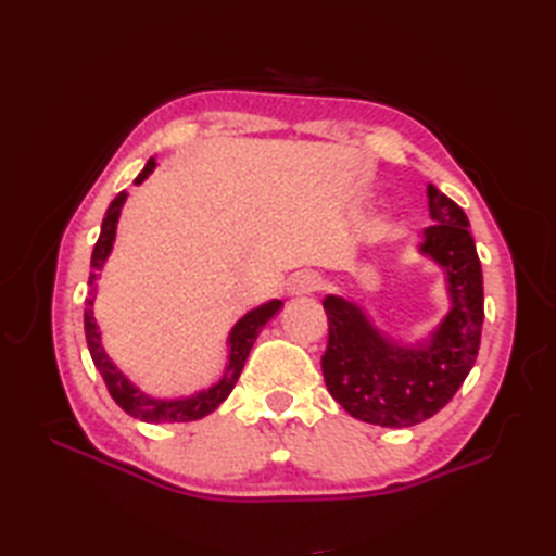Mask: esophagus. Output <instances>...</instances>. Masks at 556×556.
Wrapping results in <instances>:
<instances>
[{
    "instance_id": "esophagus-1",
    "label": "esophagus",
    "mask_w": 556,
    "mask_h": 556,
    "mask_svg": "<svg viewBox=\"0 0 556 556\" xmlns=\"http://www.w3.org/2000/svg\"><path fill=\"white\" fill-rule=\"evenodd\" d=\"M317 289H320V277H317L315 271H299V275H293L287 285L289 296H296V299L308 296V293Z\"/></svg>"
}]
</instances>
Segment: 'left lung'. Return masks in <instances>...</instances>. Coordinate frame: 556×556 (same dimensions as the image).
Here are the masks:
<instances>
[{
    "mask_svg": "<svg viewBox=\"0 0 556 556\" xmlns=\"http://www.w3.org/2000/svg\"><path fill=\"white\" fill-rule=\"evenodd\" d=\"M432 227L416 251L442 269L448 308L428 334L392 337L346 293H327L323 305L329 341L323 375L329 394L349 416L382 428H410L442 410L478 358L485 299L470 222L452 198L428 184Z\"/></svg>",
    "mask_w": 556,
    "mask_h": 556,
    "instance_id": "left-lung-1",
    "label": "left lung"
}]
</instances>
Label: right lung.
Returning a JSON list of instances; mask_svg holds the SVG:
<instances>
[{
  "instance_id": "1",
  "label": "right lung",
  "mask_w": 556,
  "mask_h": 556,
  "mask_svg": "<svg viewBox=\"0 0 556 556\" xmlns=\"http://www.w3.org/2000/svg\"><path fill=\"white\" fill-rule=\"evenodd\" d=\"M157 169V160L150 157L148 164L136 176V186L143 184L148 176ZM128 193L122 191L112 200V205L104 212L102 219V229H100V239L92 248V257H90V277H88V299H86V313H83V323H86V339H88V351L92 356V363H96L98 372L102 375L104 384H108L112 399L119 404L128 416H134L143 422H191L210 416L224 399L231 394V389L239 380V375L245 365L248 353H251L255 339L260 334L271 317H275L281 311L279 299H271L257 308L248 311L239 323H236L229 329L227 337V365H224V372L217 382H212L205 389H198L193 394L186 396H152L146 394L131 377H128L119 365L112 361V356L104 351L102 344V332L100 325L96 320V299H98V279L100 271L108 263V257L112 255L114 239H116V224H119L122 210L126 203Z\"/></svg>"
}]
</instances>
